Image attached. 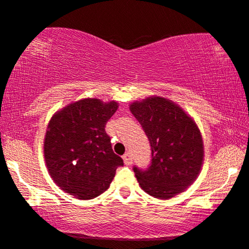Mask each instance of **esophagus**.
Returning a JSON list of instances; mask_svg holds the SVG:
<instances>
[{"label":"esophagus","instance_id":"obj_1","mask_svg":"<svg viewBox=\"0 0 249 249\" xmlns=\"http://www.w3.org/2000/svg\"><path fill=\"white\" fill-rule=\"evenodd\" d=\"M124 161L127 165H130L132 163V156L130 153H125V154L124 155Z\"/></svg>","mask_w":249,"mask_h":249}]
</instances>
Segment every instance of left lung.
Wrapping results in <instances>:
<instances>
[{
  "label": "left lung",
  "mask_w": 249,
  "mask_h": 249,
  "mask_svg": "<svg viewBox=\"0 0 249 249\" xmlns=\"http://www.w3.org/2000/svg\"><path fill=\"white\" fill-rule=\"evenodd\" d=\"M152 149L147 170L134 166L139 186L159 199L185 192L198 177L204 161V144L196 122L178 104L151 96L130 104Z\"/></svg>",
  "instance_id": "1"
}]
</instances>
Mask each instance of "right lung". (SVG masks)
I'll list each match as a JSON object with an SVG mask.
<instances>
[{
    "mask_svg": "<svg viewBox=\"0 0 249 249\" xmlns=\"http://www.w3.org/2000/svg\"><path fill=\"white\" fill-rule=\"evenodd\" d=\"M118 102L83 98L51 118L44 138V158L51 178L78 199L104 193L124 160L114 154L105 124Z\"/></svg>",
    "mask_w": 249,
    "mask_h": 249,
    "instance_id": "obj_1",
    "label": "right lung"
}]
</instances>
